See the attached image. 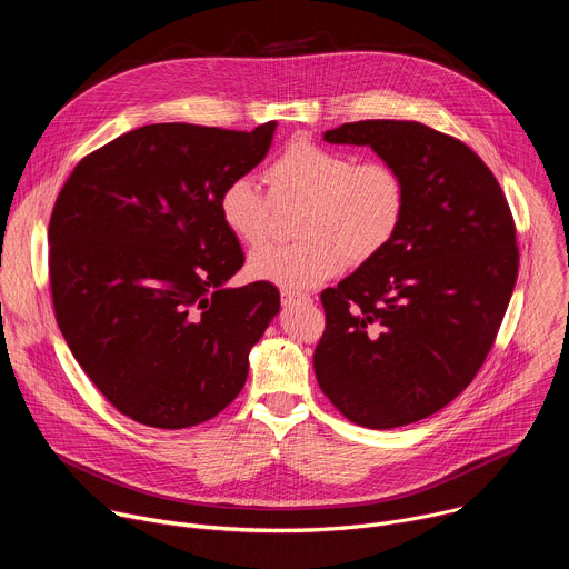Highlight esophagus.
Segmentation results:
<instances>
[{"label":"esophagus","mask_w":569,"mask_h":569,"mask_svg":"<svg viewBox=\"0 0 569 569\" xmlns=\"http://www.w3.org/2000/svg\"><path fill=\"white\" fill-rule=\"evenodd\" d=\"M281 301L283 303H310V295L297 292V290H281Z\"/></svg>","instance_id":"1"}]
</instances>
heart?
Instances as JSON below:
<instances>
[{
  "instance_id": "heart-1",
  "label": "heart",
  "mask_w": 569,
  "mask_h": 569,
  "mask_svg": "<svg viewBox=\"0 0 569 569\" xmlns=\"http://www.w3.org/2000/svg\"><path fill=\"white\" fill-rule=\"evenodd\" d=\"M277 202L299 200L295 231L301 240L277 242L248 261L250 277L301 290L340 274L347 263L378 257L398 233L408 211V182L380 157L358 159L340 148L295 141L266 169ZM272 200L250 176L231 178L218 196V213L242 246L266 240Z\"/></svg>"
}]
</instances>
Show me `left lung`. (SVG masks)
<instances>
[{"instance_id": "1", "label": "left lung", "mask_w": 569, "mask_h": 569, "mask_svg": "<svg viewBox=\"0 0 569 569\" xmlns=\"http://www.w3.org/2000/svg\"><path fill=\"white\" fill-rule=\"evenodd\" d=\"M323 139L371 146L408 182L389 246L321 290L327 329L312 356L338 412L400 428L446 408L496 345L520 266L516 222L491 169L450 134L369 119Z\"/></svg>"}]
</instances>
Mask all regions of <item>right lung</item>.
Wrapping results in <instances>:
<instances>
[{
  "label": "right lung",
  "mask_w": 569,
  "mask_h": 569,
  "mask_svg": "<svg viewBox=\"0 0 569 569\" xmlns=\"http://www.w3.org/2000/svg\"><path fill=\"white\" fill-rule=\"evenodd\" d=\"M274 128L143 126L80 159L56 198V321L97 389L137 423L198 426L248 380V353L279 312V290L222 286L246 254L218 196L266 157Z\"/></svg>",
  "instance_id": "add662e5"
}]
</instances>
